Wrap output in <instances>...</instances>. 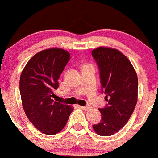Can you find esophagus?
<instances>
[{
    "label": "esophagus",
    "mask_w": 158,
    "mask_h": 158,
    "mask_svg": "<svg viewBox=\"0 0 158 158\" xmlns=\"http://www.w3.org/2000/svg\"><path fill=\"white\" fill-rule=\"evenodd\" d=\"M81 107V108H82L84 110H90V108H91V106L87 105V106H84V107Z\"/></svg>",
    "instance_id": "esophagus-1"
}]
</instances>
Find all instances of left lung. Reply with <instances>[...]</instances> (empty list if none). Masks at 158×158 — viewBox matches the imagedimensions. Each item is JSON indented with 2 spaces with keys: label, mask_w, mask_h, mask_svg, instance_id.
<instances>
[{
  "label": "left lung",
  "mask_w": 158,
  "mask_h": 158,
  "mask_svg": "<svg viewBox=\"0 0 158 158\" xmlns=\"http://www.w3.org/2000/svg\"><path fill=\"white\" fill-rule=\"evenodd\" d=\"M98 67L101 92L106 94L105 107L99 108L101 120L94 124L98 134L113 135L128 121L137 101L138 80L134 68L118 50L100 47L92 51Z\"/></svg>",
  "instance_id": "obj_1"
}]
</instances>
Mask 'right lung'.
Here are the masks:
<instances>
[{"label":"right lung","instance_id":"right-lung-1","mask_svg":"<svg viewBox=\"0 0 158 158\" xmlns=\"http://www.w3.org/2000/svg\"><path fill=\"white\" fill-rule=\"evenodd\" d=\"M69 60L70 54L63 49L44 50L30 59L20 77V93L27 117L36 128L48 135L60 132L74 110L52 99Z\"/></svg>","mask_w":158,"mask_h":158}]
</instances>
